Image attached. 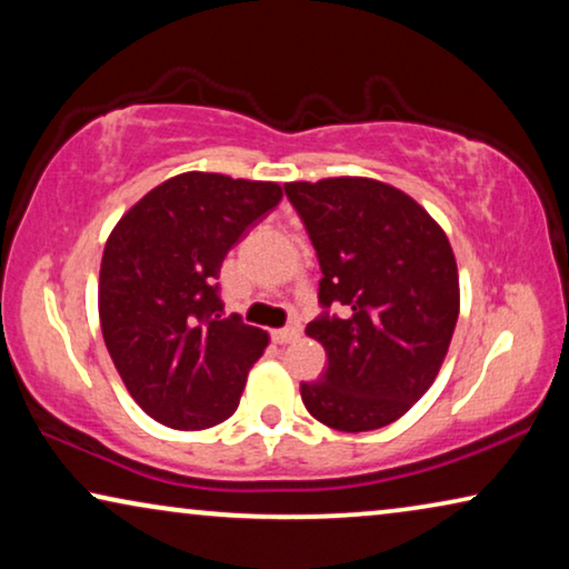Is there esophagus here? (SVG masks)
Here are the masks:
<instances>
[{"instance_id": "34e87169", "label": "esophagus", "mask_w": 569, "mask_h": 569, "mask_svg": "<svg viewBox=\"0 0 569 569\" xmlns=\"http://www.w3.org/2000/svg\"><path fill=\"white\" fill-rule=\"evenodd\" d=\"M300 337V326H287V329H277L271 331V339L277 341V345H290Z\"/></svg>"}]
</instances>
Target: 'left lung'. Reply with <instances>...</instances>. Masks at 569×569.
<instances>
[{
	"instance_id": "obj_1",
	"label": "left lung",
	"mask_w": 569,
	"mask_h": 569,
	"mask_svg": "<svg viewBox=\"0 0 569 569\" xmlns=\"http://www.w3.org/2000/svg\"><path fill=\"white\" fill-rule=\"evenodd\" d=\"M321 263L306 333L329 357L300 383L306 409L339 432L407 415L438 378L458 321V267L446 232L409 193L372 178L284 183ZM341 305L345 317L328 308Z\"/></svg>"
}]
</instances>
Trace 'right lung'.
<instances>
[{"instance_id": "obj_1", "label": "right lung", "mask_w": 569, "mask_h": 569, "mask_svg": "<svg viewBox=\"0 0 569 569\" xmlns=\"http://www.w3.org/2000/svg\"><path fill=\"white\" fill-rule=\"evenodd\" d=\"M279 199V183L191 170L144 193L108 236L100 329L123 386L154 422L207 430L238 409L269 333L224 316L217 277Z\"/></svg>"}]
</instances>
